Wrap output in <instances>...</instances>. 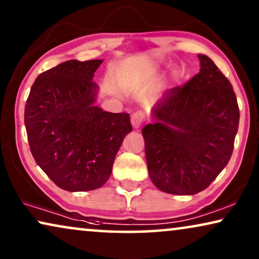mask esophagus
I'll return each mask as SVG.
<instances>
[{
  "label": "esophagus",
  "mask_w": 259,
  "mask_h": 259,
  "mask_svg": "<svg viewBox=\"0 0 259 259\" xmlns=\"http://www.w3.org/2000/svg\"><path fill=\"white\" fill-rule=\"evenodd\" d=\"M144 113L141 112H136L134 114H132V116H131V122H132L134 128H138V127L141 126V123L144 121Z\"/></svg>",
  "instance_id": "esophagus-1"
}]
</instances>
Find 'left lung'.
Returning a JSON list of instances; mask_svg holds the SVG:
<instances>
[{
	"label": "left lung",
	"instance_id": "8db88e82",
	"mask_svg": "<svg viewBox=\"0 0 259 259\" xmlns=\"http://www.w3.org/2000/svg\"><path fill=\"white\" fill-rule=\"evenodd\" d=\"M200 72L166 92L143 128L150 178L162 192L196 194L228 165L239 125L233 88L206 55Z\"/></svg>",
	"mask_w": 259,
	"mask_h": 259
}]
</instances>
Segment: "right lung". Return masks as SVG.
Masks as SVG:
<instances>
[{"label": "right lung", "mask_w": 259, "mask_h": 259, "mask_svg": "<svg viewBox=\"0 0 259 259\" xmlns=\"http://www.w3.org/2000/svg\"><path fill=\"white\" fill-rule=\"evenodd\" d=\"M102 60H69L41 73L30 88L24 125L30 152L60 189L80 192L101 187L112 173L128 113L94 106L93 81Z\"/></svg>", "instance_id": "right-lung-1"}]
</instances>
